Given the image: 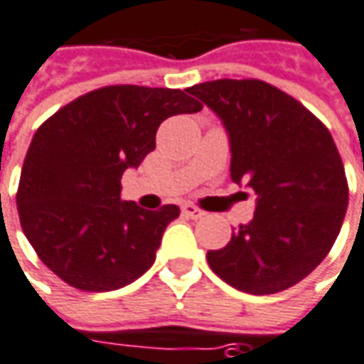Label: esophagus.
I'll return each mask as SVG.
<instances>
[{
  "mask_svg": "<svg viewBox=\"0 0 364 364\" xmlns=\"http://www.w3.org/2000/svg\"><path fill=\"white\" fill-rule=\"evenodd\" d=\"M181 210H183V215L189 218H203L205 215H207L203 208H199L197 205H193V203H185V205L181 207Z\"/></svg>",
  "mask_w": 364,
  "mask_h": 364,
  "instance_id": "esophagus-1",
  "label": "esophagus"
}]
</instances>
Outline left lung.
<instances>
[{"label":"left lung","mask_w":364,"mask_h":364,"mask_svg":"<svg viewBox=\"0 0 364 364\" xmlns=\"http://www.w3.org/2000/svg\"><path fill=\"white\" fill-rule=\"evenodd\" d=\"M217 112L230 138V177L258 195L210 270L232 288L266 296L296 286L323 262L341 230L349 185L329 129L294 96L258 78L187 88Z\"/></svg>","instance_id":"left-lung-1"}]
</instances>
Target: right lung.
<instances>
[{"label":"right lung","mask_w":364,"mask_h":364,"mask_svg":"<svg viewBox=\"0 0 364 364\" xmlns=\"http://www.w3.org/2000/svg\"><path fill=\"white\" fill-rule=\"evenodd\" d=\"M187 90L102 86L55 112L23 161L17 210L41 262L82 291L124 288L156 260L177 205L157 210L120 199V179L156 149L161 122L195 114Z\"/></svg>","instance_id":"add662e5"}]
</instances>
